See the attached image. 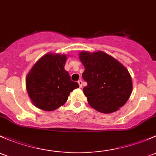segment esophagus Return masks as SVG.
Here are the masks:
<instances>
[{"label":"esophagus","instance_id":"1","mask_svg":"<svg viewBox=\"0 0 156 156\" xmlns=\"http://www.w3.org/2000/svg\"><path fill=\"white\" fill-rule=\"evenodd\" d=\"M77 83H78V84L80 85V87L81 88L82 86H83V81H82L81 80H79L78 81H77Z\"/></svg>","mask_w":156,"mask_h":156}]
</instances>
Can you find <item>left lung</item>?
<instances>
[{
    "label": "left lung",
    "mask_w": 156,
    "mask_h": 156,
    "mask_svg": "<svg viewBox=\"0 0 156 156\" xmlns=\"http://www.w3.org/2000/svg\"><path fill=\"white\" fill-rule=\"evenodd\" d=\"M80 58L85 67L82 76L87 83L83 93L89 105L104 113L122 107L132 90L131 76L126 67L103 52H82Z\"/></svg>",
    "instance_id": "obj_1"
}]
</instances>
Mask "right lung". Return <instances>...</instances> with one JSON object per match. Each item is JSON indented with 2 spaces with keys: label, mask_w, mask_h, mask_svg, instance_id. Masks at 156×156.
I'll use <instances>...</instances> for the list:
<instances>
[{
  "label": "right lung",
  "mask_w": 156,
  "mask_h": 156,
  "mask_svg": "<svg viewBox=\"0 0 156 156\" xmlns=\"http://www.w3.org/2000/svg\"><path fill=\"white\" fill-rule=\"evenodd\" d=\"M65 55H45L30 70L26 89L33 104L38 108L52 111L65 104L70 92L79 88L65 70Z\"/></svg>",
  "instance_id": "right-lung-1"
}]
</instances>
